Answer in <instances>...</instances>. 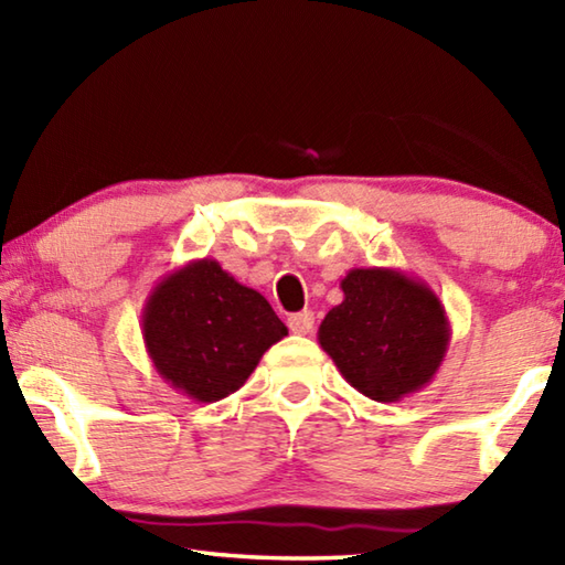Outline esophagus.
<instances>
[{
  "label": "esophagus",
  "instance_id": "34e87169",
  "mask_svg": "<svg viewBox=\"0 0 565 565\" xmlns=\"http://www.w3.org/2000/svg\"><path fill=\"white\" fill-rule=\"evenodd\" d=\"M289 329L291 333H299V337H306L313 329V313L311 311H301V313H291L289 317Z\"/></svg>",
  "mask_w": 565,
  "mask_h": 565
}]
</instances>
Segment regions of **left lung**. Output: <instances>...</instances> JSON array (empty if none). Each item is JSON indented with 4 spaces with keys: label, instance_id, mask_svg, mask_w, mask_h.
Returning <instances> with one entry per match:
<instances>
[{
    "label": "left lung",
    "instance_id": "1",
    "mask_svg": "<svg viewBox=\"0 0 565 565\" xmlns=\"http://www.w3.org/2000/svg\"><path fill=\"white\" fill-rule=\"evenodd\" d=\"M343 301L323 317L319 343L359 394L396 404L431 384L451 341L436 291L398 269L369 266L341 279Z\"/></svg>",
    "mask_w": 565,
    "mask_h": 565
}]
</instances>
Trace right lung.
I'll use <instances>...</instances> for the list:
<instances>
[{"mask_svg": "<svg viewBox=\"0 0 565 565\" xmlns=\"http://www.w3.org/2000/svg\"><path fill=\"white\" fill-rule=\"evenodd\" d=\"M286 333L271 303L216 259H194L167 274L141 309V337L157 374L199 404L242 388Z\"/></svg>", "mask_w": 565, "mask_h": 565, "instance_id": "obj_1", "label": "right lung"}]
</instances>
